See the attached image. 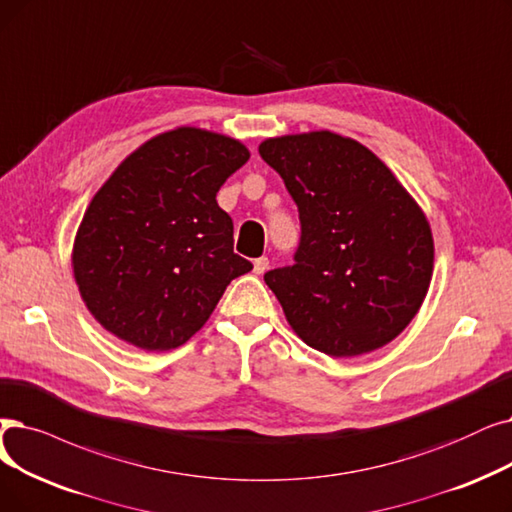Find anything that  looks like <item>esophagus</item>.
Returning a JSON list of instances; mask_svg holds the SVG:
<instances>
[{"instance_id": "34e87169", "label": "esophagus", "mask_w": 512, "mask_h": 512, "mask_svg": "<svg viewBox=\"0 0 512 512\" xmlns=\"http://www.w3.org/2000/svg\"><path fill=\"white\" fill-rule=\"evenodd\" d=\"M268 268H270V259L268 257H259V259L253 261V272L255 274H263Z\"/></svg>"}]
</instances>
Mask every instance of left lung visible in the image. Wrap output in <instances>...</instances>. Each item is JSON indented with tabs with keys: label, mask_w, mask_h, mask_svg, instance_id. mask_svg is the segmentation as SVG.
Wrapping results in <instances>:
<instances>
[{
	"label": "left lung",
	"mask_w": 512,
	"mask_h": 512,
	"mask_svg": "<svg viewBox=\"0 0 512 512\" xmlns=\"http://www.w3.org/2000/svg\"><path fill=\"white\" fill-rule=\"evenodd\" d=\"M259 154L299 209L295 263L263 276L288 324L330 358L393 341L433 276L425 213L374 152L339 133L270 138Z\"/></svg>",
	"instance_id": "8db88e82"
}]
</instances>
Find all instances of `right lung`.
Here are the masks:
<instances>
[{
	"label": "right lung",
	"instance_id": "right-lung-1",
	"mask_svg": "<svg viewBox=\"0 0 512 512\" xmlns=\"http://www.w3.org/2000/svg\"><path fill=\"white\" fill-rule=\"evenodd\" d=\"M249 157L234 138L177 127L108 177L73 247L81 299L108 332L146 351L180 347L226 286L253 270L234 253L232 217L215 201Z\"/></svg>",
	"mask_w": 512,
	"mask_h": 512
}]
</instances>
